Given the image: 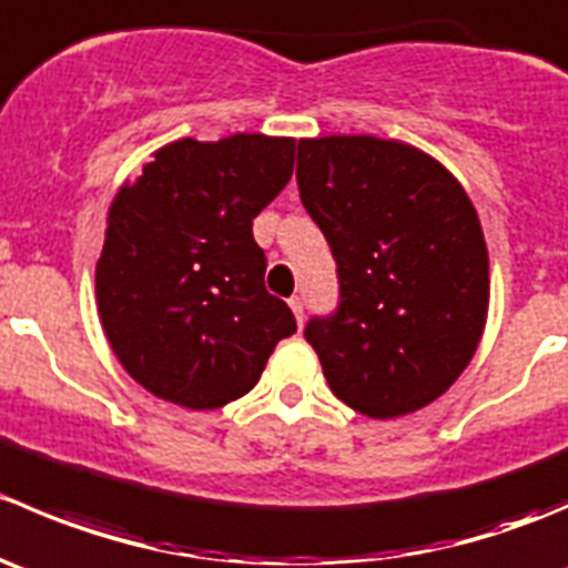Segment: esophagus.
Returning a JSON list of instances; mask_svg holds the SVG:
<instances>
[{
    "instance_id": "obj_1",
    "label": "esophagus",
    "mask_w": 568,
    "mask_h": 568,
    "mask_svg": "<svg viewBox=\"0 0 568 568\" xmlns=\"http://www.w3.org/2000/svg\"><path fill=\"white\" fill-rule=\"evenodd\" d=\"M288 305H291V311H294V316H296V324H305V302L300 300V296H291L288 300Z\"/></svg>"
}]
</instances>
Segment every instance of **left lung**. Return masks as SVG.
I'll use <instances>...</instances> for the list:
<instances>
[{
	"label": "left lung",
	"mask_w": 568,
	"mask_h": 568,
	"mask_svg": "<svg viewBox=\"0 0 568 568\" xmlns=\"http://www.w3.org/2000/svg\"><path fill=\"white\" fill-rule=\"evenodd\" d=\"M296 181L329 242L341 305L311 318L329 390L376 420L448 390L489 313V252L454 173L420 148L371 134L300 140Z\"/></svg>",
	"instance_id": "obj_1"
}]
</instances>
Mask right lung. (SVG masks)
Here are the masks:
<instances>
[{
	"mask_svg": "<svg viewBox=\"0 0 568 568\" xmlns=\"http://www.w3.org/2000/svg\"><path fill=\"white\" fill-rule=\"evenodd\" d=\"M294 136H192L159 148L114 194L95 302L125 374L170 404L247 395L296 321L263 285L252 220L294 173Z\"/></svg>",
	"mask_w": 568,
	"mask_h": 568,
	"instance_id": "1",
	"label": "right lung"
}]
</instances>
